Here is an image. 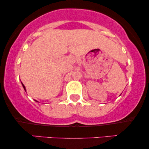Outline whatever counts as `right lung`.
<instances>
[{
    "label": "right lung",
    "instance_id": "obj_1",
    "mask_svg": "<svg viewBox=\"0 0 149 149\" xmlns=\"http://www.w3.org/2000/svg\"><path fill=\"white\" fill-rule=\"evenodd\" d=\"M22 85H23V87H24V89H25V91H26V88H25V86H24V84H23V83H22Z\"/></svg>",
    "mask_w": 149,
    "mask_h": 149
}]
</instances>
